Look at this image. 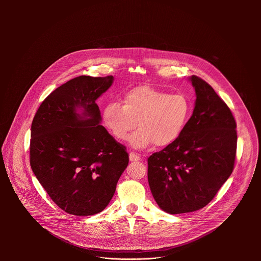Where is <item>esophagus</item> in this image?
<instances>
[{"label": "esophagus", "instance_id": "1", "mask_svg": "<svg viewBox=\"0 0 261 261\" xmlns=\"http://www.w3.org/2000/svg\"><path fill=\"white\" fill-rule=\"evenodd\" d=\"M129 161L130 162H138L141 160V156L135 152H129Z\"/></svg>", "mask_w": 261, "mask_h": 261}]
</instances>
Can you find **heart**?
I'll return each instance as SVG.
<instances>
[{
    "instance_id": "obj_1",
    "label": "heart",
    "mask_w": 261,
    "mask_h": 261,
    "mask_svg": "<svg viewBox=\"0 0 261 261\" xmlns=\"http://www.w3.org/2000/svg\"><path fill=\"white\" fill-rule=\"evenodd\" d=\"M192 113V102L183 93L149 86H139L123 97V106L113 102L101 113L102 121L113 138L127 139L129 133L139 125L128 139L137 149H147L155 144L165 148L174 144L183 134Z\"/></svg>"
}]
</instances>
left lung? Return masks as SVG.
<instances>
[{
	"mask_svg": "<svg viewBox=\"0 0 261 261\" xmlns=\"http://www.w3.org/2000/svg\"><path fill=\"white\" fill-rule=\"evenodd\" d=\"M196 100L181 137L148 159L150 192L169 214L205 207L232 174L236 122L232 112L203 79L189 77Z\"/></svg>",
	"mask_w": 261,
	"mask_h": 261,
	"instance_id": "8db88e82",
	"label": "left lung"
}]
</instances>
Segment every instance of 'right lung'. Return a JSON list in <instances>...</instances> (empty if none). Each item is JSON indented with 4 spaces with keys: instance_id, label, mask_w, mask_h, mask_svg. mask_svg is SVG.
I'll list each match as a JSON object with an SVG mask.
<instances>
[{
    "instance_id": "obj_1",
    "label": "right lung",
    "mask_w": 261,
    "mask_h": 261,
    "mask_svg": "<svg viewBox=\"0 0 261 261\" xmlns=\"http://www.w3.org/2000/svg\"><path fill=\"white\" fill-rule=\"evenodd\" d=\"M113 80L75 77L45 98L32 121V171L52 201L71 215L101 212L128 165L125 148L101 125L95 102Z\"/></svg>"
}]
</instances>
